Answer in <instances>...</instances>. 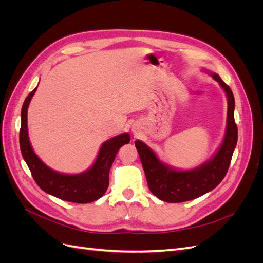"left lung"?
I'll return each instance as SVG.
<instances>
[{"instance_id": "1", "label": "left lung", "mask_w": 263, "mask_h": 263, "mask_svg": "<svg viewBox=\"0 0 263 263\" xmlns=\"http://www.w3.org/2000/svg\"><path fill=\"white\" fill-rule=\"evenodd\" d=\"M212 77L224 89L228 99L225 138L212 160L193 170L178 171L159 161L156 154L144 142L135 141L149 190L161 201L181 203L194 200L216 187L228 171L238 139V128L234 116L235 99L230 87L218 74L212 73Z\"/></svg>"}]
</instances>
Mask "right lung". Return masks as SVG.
<instances>
[{"mask_svg":"<svg viewBox=\"0 0 263 263\" xmlns=\"http://www.w3.org/2000/svg\"><path fill=\"white\" fill-rule=\"evenodd\" d=\"M37 90L34 89L24 101L21 113L20 146L22 156L27 163L35 182L43 191L63 201L79 204L91 203L104 195L108 187V173L114 162L117 151L130 137L125 133L105 141L100 149L97 160L90 170L80 174H62L48 168L34 153L30 146L27 132V108Z\"/></svg>","mask_w":263,"mask_h":263,"instance_id":"add662e5","label":"right lung"}]
</instances>
